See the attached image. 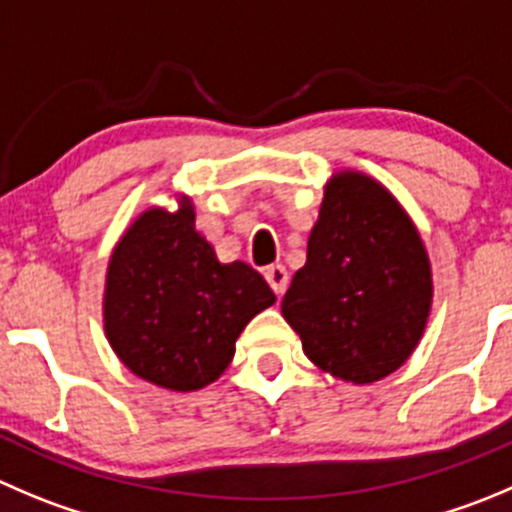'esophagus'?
Masks as SVG:
<instances>
[{
  "label": "esophagus",
  "mask_w": 512,
  "mask_h": 512,
  "mask_svg": "<svg viewBox=\"0 0 512 512\" xmlns=\"http://www.w3.org/2000/svg\"><path fill=\"white\" fill-rule=\"evenodd\" d=\"M264 276H266V281H269L271 289H274V294H276V296L284 294L286 286H289V271H286L284 266H281V264L269 266V269L264 271Z\"/></svg>",
  "instance_id": "1"
}]
</instances>
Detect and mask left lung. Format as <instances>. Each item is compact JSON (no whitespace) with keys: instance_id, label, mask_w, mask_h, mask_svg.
<instances>
[{"instance_id":"1","label":"left lung","mask_w":512,"mask_h":512,"mask_svg":"<svg viewBox=\"0 0 512 512\" xmlns=\"http://www.w3.org/2000/svg\"><path fill=\"white\" fill-rule=\"evenodd\" d=\"M432 294L430 256L410 213L372 175L337 170L306 264L281 301L306 357L344 382H379L417 349Z\"/></svg>"}]
</instances>
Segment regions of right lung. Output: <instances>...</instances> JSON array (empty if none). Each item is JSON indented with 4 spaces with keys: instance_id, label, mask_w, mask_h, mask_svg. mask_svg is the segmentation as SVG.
I'll return each mask as SVG.
<instances>
[{
    "instance_id": "1",
    "label": "right lung",
    "mask_w": 512,
    "mask_h": 512,
    "mask_svg": "<svg viewBox=\"0 0 512 512\" xmlns=\"http://www.w3.org/2000/svg\"><path fill=\"white\" fill-rule=\"evenodd\" d=\"M150 206L115 243L105 274L102 326L120 362L145 382L196 392L216 382L248 321L276 301L243 261L221 264L196 228L191 196Z\"/></svg>"
}]
</instances>
